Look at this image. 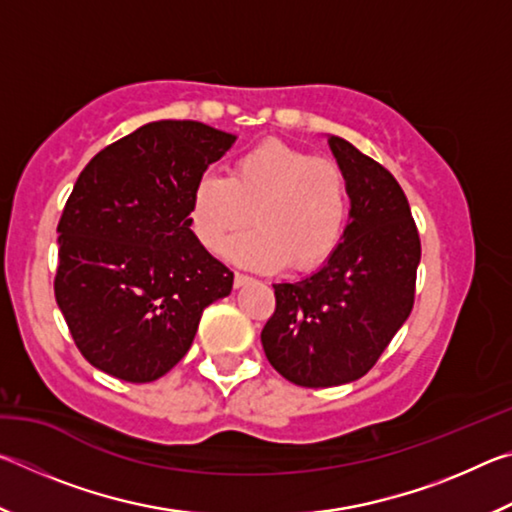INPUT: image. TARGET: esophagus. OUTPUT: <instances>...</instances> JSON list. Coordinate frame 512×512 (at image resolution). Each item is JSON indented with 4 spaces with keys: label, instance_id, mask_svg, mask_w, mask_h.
<instances>
[{
    "label": "esophagus",
    "instance_id": "34e87169",
    "mask_svg": "<svg viewBox=\"0 0 512 512\" xmlns=\"http://www.w3.org/2000/svg\"><path fill=\"white\" fill-rule=\"evenodd\" d=\"M250 280H253V277H250V275H246V273H235V287L239 289V287H244V284H248Z\"/></svg>",
    "mask_w": 512,
    "mask_h": 512
}]
</instances>
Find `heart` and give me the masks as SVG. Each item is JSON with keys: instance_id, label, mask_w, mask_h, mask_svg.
Masks as SVG:
<instances>
[{"instance_id": "heart-1", "label": "heart", "mask_w": 512, "mask_h": 512, "mask_svg": "<svg viewBox=\"0 0 512 512\" xmlns=\"http://www.w3.org/2000/svg\"><path fill=\"white\" fill-rule=\"evenodd\" d=\"M228 246L235 262L275 271H311L341 246L350 221V187L334 160L268 140L239 153L228 176H203L189 201V225L203 248Z\"/></svg>"}]
</instances>
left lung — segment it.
<instances>
[{
  "mask_svg": "<svg viewBox=\"0 0 512 512\" xmlns=\"http://www.w3.org/2000/svg\"><path fill=\"white\" fill-rule=\"evenodd\" d=\"M350 187L341 246L314 275L273 284L262 329L266 359L291 384L341 386L366 375L409 318L420 235L393 173L343 137H329Z\"/></svg>",
  "mask_w": 512,
  "mask_h": 512,
  "instance_id": "obj_1",
  "label": "left lung"
}]
</instances>
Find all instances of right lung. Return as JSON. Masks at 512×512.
Returning <instances> with one entry per match:
<instances>
[{
  "label": "right lung",
  "mask_w": 512,
  "mask_h": 512,
  "mask_svg": "<svg viewBox=\"0 0 512 512\" xmlns=\"http://www.w3.org/2000/svg\"><path fill=\"white\" fill-rule=\"evenodd\" d=\"M237 137L151 121L85 164L58 221L54 293L94 368L146 384L192 348L203 309L235 275L198 244L189 201Z\"/></svg>",
  "instance_id": "right-lung-1"
}]
</instances>
